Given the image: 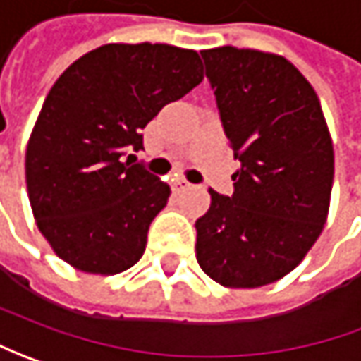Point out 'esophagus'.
I'll return each mask as SVG.
<instances>
[{"label":"esophagus","instance_id":"esophagus-1","mask_svg":"<svg viewBox=\"0 0 361 361\" xmlns=\"http://www.w3.org/2000/svg\"><path fill=\"white\" fill-rule=\"evenodd\" d=\"M192 188V183L185 180H178L176 183H173V192L180 193V192H185V190H190Z\"/></svg>","mask_w":361,"mask_h":361}]
</instances>
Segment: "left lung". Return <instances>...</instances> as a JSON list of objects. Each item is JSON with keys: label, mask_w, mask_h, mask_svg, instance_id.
I'll use <instances>...</instances> for the list:
<instances>
[{"label": "left lung", "mask_w": 361, "mask_h": 361, "mask_svg": "<svg viewBox=\"0 0 361 361\" xmlns=\"http://www.w3.org/2000/svg\"><path fill=\"white\" fill-rule=\"evenodd\" d=\"M233 157L231 197L209 190L195 221L197 264L226 288L281 280L312 250L328 219L334 145L317 94L286 57L202 51Z\"/></svg>", "instance_id": "obj_1"}]
</instances>
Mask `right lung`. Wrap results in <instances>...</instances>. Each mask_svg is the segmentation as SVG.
Returning <instances> with one entry per match:
<instances>
[{
    "label": "right lung",
    "mask_w": 361,
    "mask_h": 361,
    "mask_svg": "<svg viewBox=\"0 0 361 361\" xmlns=\"http://www.w3.org/2000/svg\"><path fill=\"white\" fill-rule=\"evenodd\" d=\"M193 49L107 44L54 83L25 152L33 218L57 257L114 276L140 262L169 185L140 164L142 130L204 80Z\"/></svg>",
    "instance_id": "obj_1"
}]
</instances>
